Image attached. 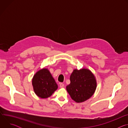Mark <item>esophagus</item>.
<instances>
[{
    "instance_id": "obj_1",
    "label": "esophagus",
    "mask_w": 128,
    "mask_h": 128,
    "mask_svg": "<svg viewBox=\"0 0 128 128\" xmlns=\"http://www.w3.org/2000/svg\"><path fill=\"white\" fill-rule=\"evenodd\" d=\"M64 86V84H63V83L60 84V87L61 88H63Z\"/></svg>"
}]
</instances>
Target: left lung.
<instances>
[{
    "label": "left lung",
    "instance_id": "1",
    "mask_svg": "<svg viewBox=\"0 0 128 128\" xmlns=\"http://www.w3.org/2000/svg\"><path fill=\"white\" fill-rule=\"evenodd\" d=\"M70 84L66 90L71 99L77 103L88 100L94 94L97 88L96 77L88 68L75 69L70 76Z\"/></svg>",
    "mask_w": 128,
    "mask_h": 128
}]
</instances>
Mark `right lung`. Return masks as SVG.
<instances>
[{
    "mask_svg": "<svg viewBox=\"0 0 128 128\" xmlns=\"http://www.w3.org/2000/svg\"><path fill=\"white\" fill-rule=\"evenodd\" d=\"M32 84L35 94L42 99L50 97L58 88V85L48 68H44L34 75Z\"/></svg>",
    "mask_w": 128,
    "mask_h": 128,
    "instance_id": "right-lung-1",
    "label": "right lung"
}]
</instances>
